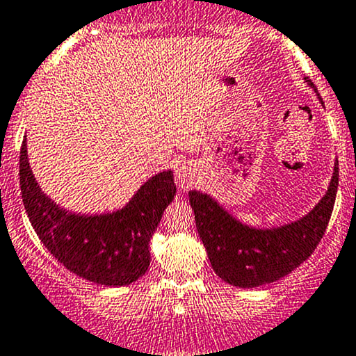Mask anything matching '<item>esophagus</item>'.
Instances as JSON below:
<instances>
[{
	"mask_svg": "<svg viewBox=\"0 0 356 356\" xmlns=\"http://www.w3.org/2000/svg\"><path fill=\"white\" fill-rule=\"evenodd\" d=\"M175 181L181 190H190L197 183V168L190 163L178 166L175 171Z\"/></svg>",
	"mask_w": 356,
	"mask_h": 356,
	"instance_id": "34e87169",
	"label": "esophagus"
}]
</instances>
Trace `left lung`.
I'll return each instance as SVG.
<instances>
[{
  "mask_svg": "<svg viewBox=\"0 0 356 356\" xmlns=\"http://www.w3.org/2000/svg\"><path fill=\"white\" fill-rule=\"evenodd\" d=\"M312 90L316 86L304 78ZM321 100V97L317 95ZM338 159L326 193L300 219L275 227H253L241 222L216 198L190 190L198 236L213 271L229 285L253 289L280 280L304 263L324 236L338 192Z\"/></svg>",
  "mask_w": 356,
  "mask_h": 356,
  "instance_id": "left-lung-1",
  "label": "left lung"
}]
</instances>
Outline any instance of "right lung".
<instances>
[{"label":"right lung","mask_w":356,"mask_h":356,"mask_svg":"<svg viewBox=\"0 0 356 356\" xmlns=\"http://www.w3.org/2000/svg\"><path fill=\"white\" fill-rule=\"evenodd\" d=\"M22 198L32 227L59 263L85 280L105 286L136 282L149 268V243L164 209L173 202V171L154 175L125 207L105 213H76L59 207L37 183L26 140L20 151Z\"/></svg>","instance_id":"right-lung-1"}]
</instances>
